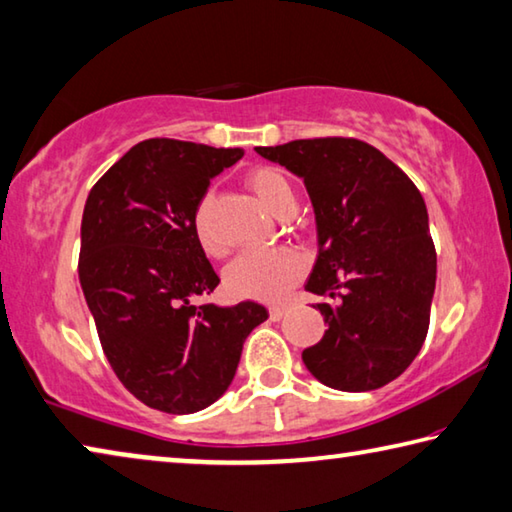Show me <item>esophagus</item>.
<instances>
[{"instance_id":"esophagus-1","label":"esophagus","mask_w":512,"mask_h":512,"mask_svg":"<svg viewBox=\"0 0 512 512\" xmlns=\"http://www.w3.org/2000/svg\"><path fill=\"white\" fill-rule=\"evenodd\" d=\"M286 311H288V306H272L270 308V317L274 322H279L283 315H286Z\"/></svg>"}]
</instances>
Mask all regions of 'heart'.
<instances>
[{
  "label": "heart",
  "mask_w": 512,
  "mask_h": 512,
  "mask_svg": "<svg viewBox=\"0 0 512 512\" xmlns=\"http://www.w3.org/2000/svg\"><path fill=\"white\" fill-rule=\"evenodd\" d=\"M247 186L261 201L265 211L279 215L283 208L295 206V195L286 174L276 167L261 165L254 167L247 174ZM197 236L201 245L211 249V238L206 233L204 211L199 208L195 217ZM306 263L297 251L286 247L274 249H247L240 256L233 258V263L226 267L224 283L226 290L238 299H258V301H279L290 292V288L304 274Z\"/></svg>",
  "instance_id": "heart-1"
}]
</instances>
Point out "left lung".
<instances>
[{
	"instance_id": "8db88e82",
	"label": "left lung",
	"mask_w": 512,
	"mask_h": 512,
	"mask_svg": "<svg viewBox=\"0 0 512 512\" xmlns=\"http://www.w3.org/2000/svg\"><path fill=\"white\" fill-rule=\"evenodd\" d=\"M256 152L304 179L317 226L306 283L329 329L304 349L317 381L367 392L395 381L429 331L435 247L415 183L379 149L354 138L292 140Z\"/></svg>"
}]
</instances>
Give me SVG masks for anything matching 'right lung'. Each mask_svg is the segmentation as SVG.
<instances>
[{
  "instance_id": "right-lung-1",
  "label": "right lung",
  "mask_w": 512,
  "mask_h": 512,
  "mask_svg": "<svg viewBox=\"0 0 512 512\" xmlns=\"http://www.w3.org/2000/svg\"><path fill=\"white\" fill-rule=\"evenodd\" d=\"M242 154L142 140L83 206L79 281L99 342L124 388L163 413L215 404L236 376L247 335L267 320L254 301L190 304L220 283L197 236L199 204L211 179Z\"/></svg>"
}]
</instances>
